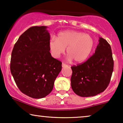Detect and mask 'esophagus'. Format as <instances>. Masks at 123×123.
<instances>
[{
    "mask_svg": "<svg viewBox=\"0 0 123 123\" xmlns=\"http://www.w3.org/2000/svg\"><path fill=\"white\" fill-rule=\"evenodd\" d=\"M67 66H68V65L65 64V63H62V68H64V67Z\"/></svg>",
    "mask_w": 123,
    "mask_h": 123,
    "instance_id": "34e87169",
    "label": "esophagus"
}]
</instances>
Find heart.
Segmentation results:
<instances>
[{"instance_id":"heart-1","label":"heart","mask_w":123,"mask_h":123,"mask_svg":"<svg viewBox=\"0 0 123 123\" xmlns=\"http://www.w3.org/2000/svg\"><path fill=\"white\" fill-rule=\"evenodd\" d=\"M94 46V41L89 34L74 30L60 32L57 37H52L49 42L52 56L58 58L65 53L66 48L69 60L76 62H82L91 54Z\"/></svg>"}]
</instances>
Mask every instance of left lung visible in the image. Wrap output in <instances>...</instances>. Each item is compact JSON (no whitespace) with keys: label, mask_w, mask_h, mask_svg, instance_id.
I'll list each match as a JSON object with an SVG mask.
<instances>
[{"label":"left lung","mask_w":123,"mask_h":123,"mask_svg":"<svg viewBox=\"0 0 123 123\" xmlns=\"http://www.w3.org/2000/svg\"><path fill=\"white\" fill-rule=\"evenodd\" d=\"M71 88L81 97H92L102 93L109 86L114 70L110 45L102 37L93 55L87 61L71 66Z\"/></svg>","instance_id":"8db88e82"}]
</instances>
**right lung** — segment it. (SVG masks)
I'll return each mask as SVG.
<instances>
[{
    "mask_svg": "<svg viewBox=\"0 0 123 123\" xmlns=\"http://www.w3.org/2000/svg\"><path fill=\"white\" fill-rule=\"evenodd\" d=\"M47 26H32L25 31L14 45L11 72L21 91L34 98L51 92L62 69V62L52 57L50 35Z\"/></svg>",
    "mask_w": 123,
    "mask_h": 123,
    "instance_id": "add662e5",
    "label": "right lung"
}]
</instances>
